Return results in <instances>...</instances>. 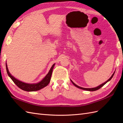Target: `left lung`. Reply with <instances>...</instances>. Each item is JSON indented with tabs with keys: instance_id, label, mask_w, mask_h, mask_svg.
Segmentation results:
<instances>
[{
	"instance_id": "1",
	"label": "left lung",
	"mask_w": 123,
	"mask_h": 123,
	"mask_svg": "<svg viewBox=\"0 0 123 123\" xmlns=\"http://www.w3.org/2000/svg\"><path fill=\"white\" fill-rule=\"evenodd\" d=\"M114 73H115V72H114V73H113V74L112 75V76H111L110 77V79H109L108 80H107L106 81V82L104 83L103 84H101V85H100L99 86H98L96 87H95V88H83V87H79V86L76 85L75 84H74L71 80V81L72 83L74 86H75V87H76L77 88H80V89H82V90H84L90 91H96V90H98L99 89H100V88L102 87L104 85H105V84L108 82V81H110V80H111V79H112V78L113 77V75H114Z\"/></svg>"
}]
</instances>
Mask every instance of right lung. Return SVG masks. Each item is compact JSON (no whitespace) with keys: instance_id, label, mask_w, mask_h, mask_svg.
Segmentation results:
<instances>
[{"instance_id":"add662e5","label":"right lung","mask_w":123,"mask_h":123,"mask_svg":"<svg viewBox=\"0 0 123 123\" xmlns=\"http://www.w3.org/2000/svg\"><path fill=\"white\" fill-rule=\"evenodd\" d=\"M54 65H55V64H53L52 66L51 67L49 72H48V73L47 74V75L44 77V79L42 81H40V82L36 84L25 83L24 82H22V81L15 79V78L13 77L10 73L6 64V69L7 73H8L9 76L11 78V79H12V80L13 81V82L19 88L25 91H35L39 90L40 89L46 87L49 84Z\"/></svg>"}]
</instances>
